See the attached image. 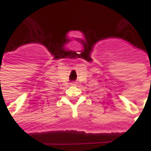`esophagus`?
I'll use <instances>...</instances> for the list:
<instances>
[{"label": "esophagus", "mask_w": 151, "mask_h": 151, "mask_svg": "<svg viewBox=\"0 0 151 151\" xmlns=\"http://www.w3.org/2000/svg\"><path fill=\"white\" fill-rule=\"evenodd\" d=\"M70 85H72V86H75V85H77V84H76V82H72L70 83Z\"/></svg>", "instance_id": "34e87169"}]
</instances>
